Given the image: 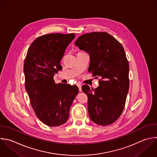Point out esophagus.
Returning a JSON list of instances; mask_svg holds the SVG:
<instances>
[{
	"label": "esophagus",
	"instance_id": "34e87169",
	"mask_svg": "<svg viewBox=\"0 0 157 157\" xmlns=\"http://www.w3.org/2000/svg\"><path fill=\"white\" fill-rule=\"evenodd\" d=\"M77 86L78 87V89H79V91L81 92L82 90V85L80 84V83H78L77 84Z\"/></svg>",
	"mask_w": 157,
	"mask_h": 157
}]
</instances>
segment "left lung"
<instances>
[{
  "mask_svg": "<svg viewBox=\"0 0 157 157\" xmlns=\"http://www.w3.org/2000/svg\"><path fill=\"white\" fill-rule=\"evenodd\" d=\"M75 45L89 53L88 71L101 78L94 90L86 85L82 86L88 96L90 118L99 125L110 124L121 115L129 90V63L124 48L105 32L83 34Z\"/></svg>",
  "mask_w": 157,
  "mask_h": 157,
  "instance_id": "1",
  "label": "left lung"
}]
</instances>
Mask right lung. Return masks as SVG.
<instances>
[{"label": "right lung", "mask_w": 157, "mask_h": 157, "mask_svg": "<svg viewBox=\"0 0 157 157\" xmlns=\"http://www.w3.org/2000/svg\"><path fill=\"white\" fill-rule=\"evenodd\" d=\"M75 34L52 33L37 37L30 45L24 63L25 88L38 118L48 126L64 124L78 88L55 83L53 76Z\"/></svg>", "instance_id": "obj_1"}]
</instances>
